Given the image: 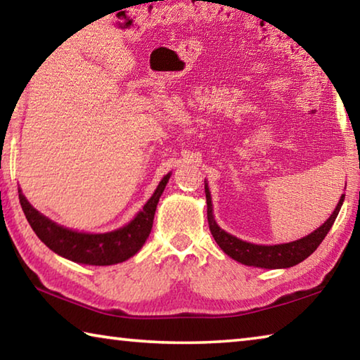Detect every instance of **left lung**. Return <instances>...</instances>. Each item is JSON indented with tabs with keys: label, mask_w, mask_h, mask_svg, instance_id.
<instances>
[{
	"label": "left lung",
	"mask_w": 360,
	"mask_h": 360,
	"mask_svg": "<svg viewBox=\"0 0 360 360\" xmlns=\"http://www.w3.org/2000/svg\"><path fill=\"white\" fill-rule=\"evenodd\" d=\"M205 193H206V205H208V224L212 236H214L216 243L222 251L230 255L231 259L240 262L243 265L248 266H259V268H289L297 264H300L308 255H311L318 246L326 238L328 230L332 229V225L337 219L341 205H343L345 195H341L337 208L332 212V216L321 225L319 229H316L313 233L303 238L284 243V245H275V246H262V245H252V243L243 241L236 236L227 233L222 230L214 221L212 216V203H211V193L208 184H205Z\"/></svg>",
	"instance_id": "left-lung-1"
}]
</instances>
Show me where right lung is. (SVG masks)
Returning <instances> with one entry per match:
<instances>
[{"instance_id":"add662e5","label":"right lung","mask_w":360,"mask_h":360,"mask_svg":"<svg viewBox=\"0 0 360 360\" xmlns=\"http://www.w3.org/2000/svg\"><path fill=\"white\" fill-rule=\"evenodd\" d=\"M168 179L169 173L160 181L154 195L131 222L108 233H81V231L65 229L36 211L28 203L22 191H19V200L33 231L53 252L77 264L114 265L133 257L148 240L158 198L165 191Z\"/></svg>"}]
</instances>
